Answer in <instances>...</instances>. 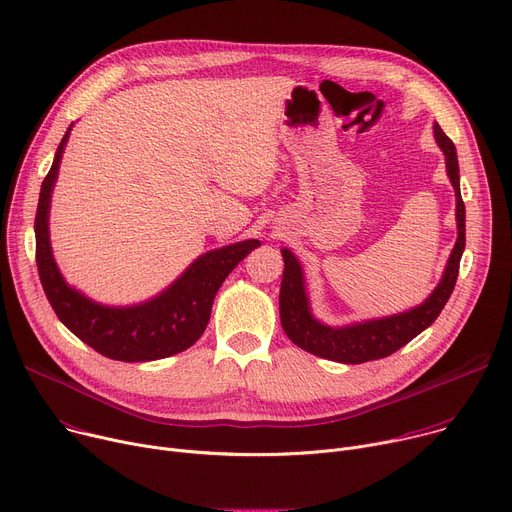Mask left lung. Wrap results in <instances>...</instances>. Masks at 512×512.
Instances as JSON below:
<instances>
[{
  "label": "left lung",
  "instance_id": "left-lung-1",
  "mask_svg": "<svg viewBox=\"0 0 512 512\" xmlns=\"http://www.w3.org/2000/svg\"><path fill=\"white\" fill-rule=\"evenodd\" d=\"M433 132L439 149L445 155L447 175L455 190L457 220V241L447 259L445 271L437 288L425 302L410 310L384 318H369L363 322L345 324V327H329V324L320 322L312 314L300 261L290 249H282L284 277L280 288V318L286 335L300 349L316 357L339 363H365L382 359L396 353L416 335H421L425 329H429L445 308L457 282L463 249H466V206H463L459 192V165L455 145L437 122L433 126Z\"/></svg>",
  "mask_w": 512,
  "mask_h": 512
}]
</instances>
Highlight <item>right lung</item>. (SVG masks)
<instances>
[{
  "instance_id": "add662e5",
  "label": "right lung",
  "mask_w": 512,
  "mask_h": 512,
  "mask_svg": "<svg viewBox=\"0 0 512 512\" xmlns=\"http://www.w3.org/2000/svg\"><path fill=\"white\" fill-rule=\"evenodd\" d=\"M73 124L67 128L44 177L36 218V265L40 284L55 314L85 345L116 361H155L190 349L206 331L212 302L228 277L253 249L257 239L232 243L200 255L177 280L151 300L132 306H106L65 282L53 257L49 212L55 181Z\"/></svg>"
}]
</instances>
